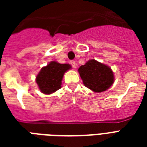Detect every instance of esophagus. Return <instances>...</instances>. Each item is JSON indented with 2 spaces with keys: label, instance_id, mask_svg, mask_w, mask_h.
Listing matches in <instances>:
<instances>
[{
  "label": "esophagus",
  "instance_id": "1",
  "mask_svg": "<svg viewBox=\"0 0 147 147\" xmlns=\"http://www.w3.org/2000/svg\"><path fill=\"white\" fill-rule=\"evenodd\" d=\"M70 64L71 65V66H72V68H74V69H76L77 64H76V62H75V61H73V60H72V61H71V62H70Z\"/></svg>",
  "mask_w": 147,
  "mask_h": 147
}]
</instances>
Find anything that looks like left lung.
Instances as JSON below:
<instances>
[{"mask_svg":"<svg viewBox=\"0 0 147 147\" xmlns=\"http://www.w3.org/2000/svg\"><path fill=\"white\" fill-rule=\"evenodd\" d=\"M78 71L85 86L94 92H105L114 83L111 69L95 59L88 60L78 68Z\"/></svg>","mask_w":147,"mask_h":147,"instance_id":"1","label":"left lung"}]
</instances>
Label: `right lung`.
Returning a JSON list of instances; mask_svg holds the SVG:
<instances>
[{"label":"right lung","mask_w":147,"mask_h":147,"mask_svg":"<svg viewBox=\"0 0 147 147\" xmlns=\"http://www.w3.org/2000/svg\"><path fill=\"white\" fill-rule=\"evenodd\" d=\"M71 68L69 64H60L55 61L42 67L36 78L40 92L45 94H50L59 89L65 72Z\"/></svg>","instance_id":"1"}]
</instances>
